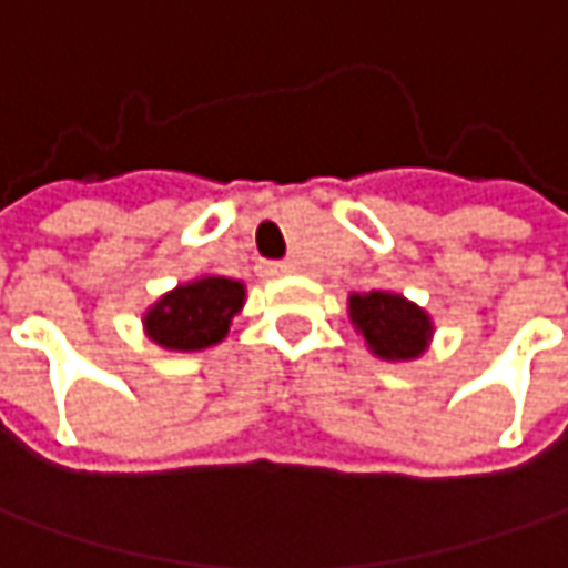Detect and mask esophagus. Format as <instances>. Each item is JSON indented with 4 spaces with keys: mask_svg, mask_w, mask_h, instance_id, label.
Wrapping results in <instances>:
<instances>
[{
    "mask_svg": "<svg viewBox=\"0 0 568 568\" xmlns=\"http://www.w3.org/2000/svg\"><path fill=\"white\" fill-rule=\"evenodd\" d=\"M264 273L266 276H285V273H292V264H266Z\"/></svg>",
    "mask_w": 568,
    "mask_h": 568,
    "instance_id": "1",
    "label": "esophagus"
}]
</instances>
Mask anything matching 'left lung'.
<instances>
[{
  "instance_id": "obj_1",
  "label": "left lung",
  "mask_w": 568,
  "mask_h": 568,
  "mask_svg": "<svg viewBox=\"0 0 568 568\" xmlns=\"http://www.w3.org/2000/svg\"><path fill=\"white\" fill-rule=\"evenodd\" d=\"M348 321L364 339L367 352L389 364L418 362L437 333L430 314L393 288L352 292Z\"/></svg>"
}]
</instances>
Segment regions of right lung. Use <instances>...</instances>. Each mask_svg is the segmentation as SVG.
I'll use <instances>...</instances> for the list:
<instances>
[{
    "mask_svg": "<svg viewBox=\"0 0 568 568\" xmlns=\"http://www.w3.org/2000/svg\"><path fill=\"white\" fill-rule=\"evenodd\" d=\"M247 288L229 276H194L160 295L144 311V333L166 352H204L229 336L232 317L242 314Z\"/></svg>",
    "mask_w": 568,
    "mask_h": 568,
    "instance_id": "obj_1",
    "label": "right lung"
}]
</instances>
